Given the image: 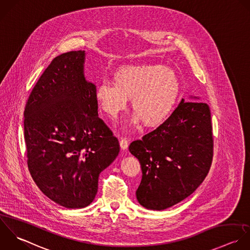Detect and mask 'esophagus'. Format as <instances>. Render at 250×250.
Here are the masks:
<instances>
[{"mask_svg": "<svg viewBox=\"0 0 250 250\" xmlns=\"http://www.w3.org/2000/svg\"><path fill=\"white\" fill-rule=\"evenodd\" d=\"M120 146L122 150H126L128 147V140L125 137H121L120 139Z\"/></svg>", "mask_w": 250, "mask_h": 250, "instance_id": "34e87169", "label": "esophagus"}]
</instances>
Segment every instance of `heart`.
Segmentation results:
<instances>
[{
  "mask_svg": "<svg viewBox=\"0 0 250 250\" xmlns=\"http://www.w3.org/2000/svg\"><path fill=\"white\" fill-rule=\"evenodd\" d=\"M179 91L180 82L174 70L158 63H144L120 68L114 83L102 82L97 85L95 98L111 119L125 109L130 98L135 111L131 124L142 121L146 126H157L170 116Z\"/></svg>",
  "mask_w": 250,
  "mask_h": 250,
  "instance_id": "1",
  "label": "heart"
}]
</instances>
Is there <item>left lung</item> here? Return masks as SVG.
Wrapping results in <instances>:
<instances>
[{"mask_svg":"<svg viewBox=\"0 0 250 250\" xmlns=\"http://www.w3.org/2000/svg\"><path fill=\"white\" fill-rule=\"evenodd\" d=\"M189 99H182L157 129L129 145L142 169L136 198L147 209L164 210L185 200L209 171L213 156L210 110L200 97Z\"/></svg>","mask_w":250,"mask_h":250,"instance_id":"8db88e82","label":"left lung"}]
</instances>
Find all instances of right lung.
I'll use <instances>...</instances> for the list:
<instances>
[{
  "mask_svg": "<svg viewBox=\"0 0 250 250\" xmlns=\"http://www.w3.org/2000/svg\"><path fill=\"white\" fill-rule=\"evenodd\" d=\"M84 50L56 56L34 86L24 111L29 171L40 190L66 208L89 206L99 174L120 144L98 117L96 86L84 75Z\"/></svg>",
  "mask_w": 250,
  "mask_h": 250,
  "instance_id": "1",
  "label": "right lung"
}]
</instances>
